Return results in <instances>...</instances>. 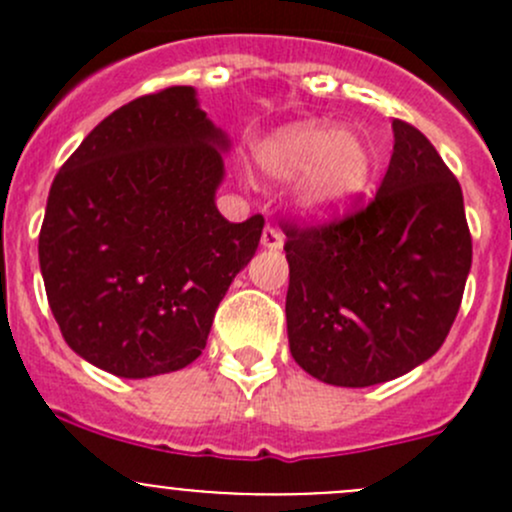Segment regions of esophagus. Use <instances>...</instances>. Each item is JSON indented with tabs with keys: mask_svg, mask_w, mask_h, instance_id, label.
I'll return each mask as SVG.
<instances>
[{
	"mask_svg": "<svg viewBox=\"0 0 512 512\" xmlns=\"http://www.w3.org/2000/svg\"><path fill=\"white\" fill-rule=\"evenodd\" d=\"M282 245H285V235H282L277 227L267 225L265 230H262V247H267V250H280Z\"/></svg>",
	"mask_w": 512,
	"mask_h": 512,
	"instance_id": "34e87169",
	"label": "esophagus"
}]
</instances>
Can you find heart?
Segmentation results:
<instances>
[{
  "label": "heart",
  "instance_id": "heart-1",
  "mask_svg": "<svg viewBox=\"0 0 512 512\" xmlns=\"http://www.w3.org/2000/svg\"><path fill=\"white\" fill-rule=\"evenodd\" d=\"M255 165L272 183L294 180L297 205L314 220H329L361 198L374 175V153L356 131L322 121L297 123L265 138Z\"/></svg>",
  "mask_w": 512,
  "mask_h": 512
}]
</instances>
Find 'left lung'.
Listing matches in <instances>:
<instances>
[{"label":"left lung","mask_w":512,"mask_h":512,"mask_svg":"<svg viewBox=\"0 0 512 512\" xmlns=\"http://www.w3.org/2000/svg\"><path fill=\"white\" fill-rule=\"evenodd\" d=\"M391 126L371 203L324 225L285 223L289 352L332 386H374L431 359L471 272L461 185L418 128Z\"/></svg>","instance_id":"obj_1"}]
</instances>
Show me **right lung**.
Wrapping results in <instances>:
<instances>
[{"instance_id":"obj_1","label":"right lung","mask_w":512,"mask_h":512,"mask_svg":"<svg viewBox=\"0 0 512 512\" xmlns=\"http://www.w3.org/2000/svg\"><path fill=\"white\" fill-rule=\"evenodd\" d=\"M223 151L193 86H170L103 118L61 165L39 265L66 344L89 364L146 379L203 354L265 227L220 215Z\"/></svg>"}]
</instances>
